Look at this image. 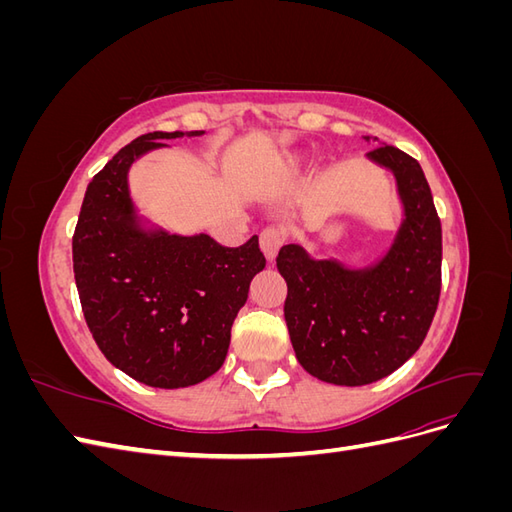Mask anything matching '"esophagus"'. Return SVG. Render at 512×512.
Returning <instances> with one entry per match:
<instances>
[{
    "mask_svg": "<svg viewBox=\"0 0 512 512\" xmlns=\"http://www.w3.org/2000/svg\"><path fill=\"white\" fill-rule=\"evenodd\" d=\"M286 241V230L280 226H267L265 230L260 232V247L262 252L269 260H275L277 252H280V247Z\"/></svg>",
    "mask_w": 512,
    "mask_h": 512,
    "instance_id": "34e87169",
    "label": "esophagus"
}]
</instances>
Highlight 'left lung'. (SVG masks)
Masks as SVG:
<instances>
[{
    "mask_svg": "<svg viewBox=\"0 0 512 512\" xmlns=\"http://www.w3.org/2000/svg\"><path fill=\"white\" fill-rule=\"evenodd\" d=\"M367 156L391 168L406 220L374 269L348 271L284 245L277 271L284 318L301 367L322 382L363 386L393 374L421 348L442 288V226L421 164L393 145Z\"/></svg>",
    "mask_w": 512,
    "mask_h": 512,
    "instance_id": "8db88e82",
    "label": "left lung"
}]
</instances>
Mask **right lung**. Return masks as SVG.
I'll use <instances>...</instances> for the list:
<instances>
[{"mask_svg":"<svg viewBox=\"0 0 512 512\" xmlns=\"http://www.w3.org/2000/svg\"><path fill=\"white\" fill-rule=\"evenodd\" d=\"M183 136L149 132L117 151L89 181L72 237L76 290L98 348L156 389L192 386L222 367L232 322L267 265L256 235L226 247L209 235H147L136 226L130 164Z\"/></svg>","mask_w":512,"mask_h":512,"instance_id":"add662e5","label":"right lung"}]
</instances>
